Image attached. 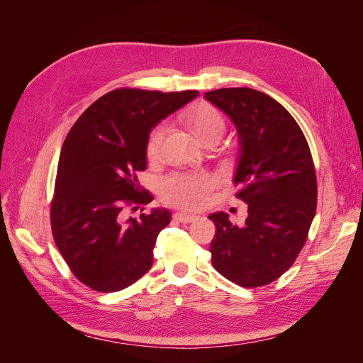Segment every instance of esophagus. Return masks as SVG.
Masks as SVG:
<instances>
[{
  "mask_svg": "<svg viewBox=\"0 0 363 363\" xmlns=\"http://www.w3.org/2000/svg\"><path fill=\"white\" fill-rule=\"evenodd\" d=\"M174 219H175V221H179V223H183V224H189V223L196 221V219H199V216L186 215V213H175Z\"/></svg>",
  "mask_w": 363,
  "mask_h": 363,
  "instance_id": "esophagus-1",
  "label": "esophagus"
}]
</instances>
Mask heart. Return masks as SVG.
<instances>
[{"label": "heart", "instance_id": "b5f03b06", "mask_svg": "<svg viewBox=\"0 0 363 363\" xmlns=\"http://www.w3.org/2000/svg\"><path fill=\"white\" fill-rule=\"evenodd\" d=\"M188 123L204 145L219 142L225 131L223 115L207 103H200L191 108ZM167 131L168 125L164 123H160L151 130L147 142V155L151 160L160 155ZM215 188L216 180L207 174H172L163 179L160 184V196L169 206L180 207L184 211H199L207 203L208 195Z\"/></svg>", "mask_w": 363, "mask_h": 363}]
</instances>
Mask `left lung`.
<instances>
[{
    "label": "left lung",
    "instance_id": "left-lung-1",
    "mask_svg": "<svg viewBox=\"0 0 363 363\" xmlns=\"http://www.w3.org/2000/svg\"><path fill=\"white\" fill-rule=\"evenodd\" d=\"M236 127V196L248 206L242 225L212 213L213 268L242 288H259L286 272L306 244L316 212V174L309 145L292 115L250 87L206 92Z\"/></svg>",
    "mask_w": 363,
    "mask_h": 363
}]
</instances>
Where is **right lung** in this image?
<instances>
[{"label":"right lung","mask_w":363,"mask_h":363,"mask_svg":"<svg viewBox=\"0 0 363 363\" xmlns=\"http://www.w3.org/2000/svg\"><path fill=\"white\" fill-rule=\"evenodd\" d=\"M199 95L123 87L98 98L69 130L59 159L51 228L60 255L86 286L116 292L150 271L157 235L171 213L152 208L124 223L121 212L125 204L152 201L138 182L147 168L148 136Z\"/></svg>","instance_id":"add662e5"}]
</instances>
